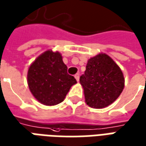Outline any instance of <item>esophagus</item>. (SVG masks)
I'll list each match as a JSON object with an SVG mask.
<instances>
[{
  "instance_id": "34e87169",
  "label": "esophagus",
  "mask_w": 146,
  "mask_h": 146,
  "mask_svg": "<svg viewBox=\"0 0 146 146\" xmlns=\"http://www.w3.org/2000/svg\"><path fill=\"white\" fill-rule=\"evenodd\" d=\"M74 77L76 78V81L78 82V81H79V79H80V75H79V74H78V73H76V74H75V76H74Z\"/></svg>"
}]
</instances>
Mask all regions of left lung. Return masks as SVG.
<instances>
[{"label":"left lung","instance_id":"obj_1","mask_svg":"<svg viewBox=\"0 0 146 146\" xmlns=\"http://www.w3.org/2000/svg\"><path fill=\"white\" fill-rule=\"evenodd\" d=\"M119 66L106 53L89 58L84 74L80 77L85 102L94 109H103L116 101L124 88Z\"/></svg>","mask_w":146,"mask_h":146}]
</instances>
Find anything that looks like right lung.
Returning a JSON list of instances; mask_svg holds the SVG:
<instances>
[{
  "label": "right lung",
  "instance_id": "1",
  "mask_svg": "<svg viewBox=\"0 0 146 146\" xmlns=\"http://www.w3.org/2000/svg\"><path fill=\"white\" fill-rule=\"evenodd\" d=\"M27 84L39 102L51 106L63 101L76 80L67 73V66L60 52L48 50L30 66Z\"/></svg>",
  "mask_w": 146,
  "mask_h": 146
}]
</instances>
